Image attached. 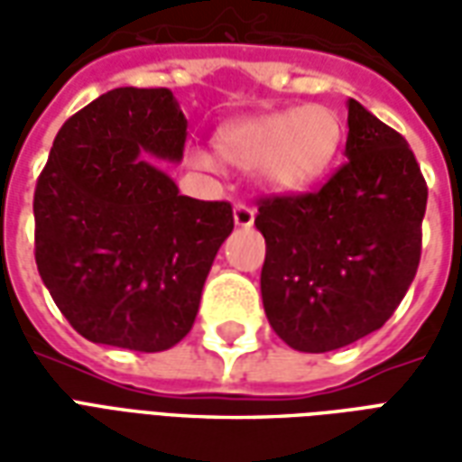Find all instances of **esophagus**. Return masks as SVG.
<instances>
[{
  "mask_svg": "<svg viewBox=\"0 0 462 462\" xmlns=\"http://www.w3.org/2000/svg\"><path fill=\"white\" fill-rule=\"evenodd\" d=\"M235 225L237 227H252L254 225V210L247 202H235Z\"/></svg>",
  "mask_w": 462,
  "mask_h": 462,
  "instance_id": "1",
  "label": "esophagus"
}]
</instances>
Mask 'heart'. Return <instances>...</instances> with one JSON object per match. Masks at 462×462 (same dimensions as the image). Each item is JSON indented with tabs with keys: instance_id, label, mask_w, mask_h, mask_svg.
<instances>
[{
	"instance_id": "b5f03b06",
	"label": "heart",
	"mask_w": 462,
	"mask_h": 462,
	"mask_svg": "<svg viewBox=\"0 0 462 462\" xmlns=\"http://www.w3.org/2000/svg\"><path fill=\"white\" fill-rule=\"evenodd\" d=\"M341 143V121L327 106H301L277 114L250 116L222 125L215 138L222 161L257 178L274 192H300L319 180ZM188 161L200 171L220 168L217 155L192 148Z\"/></svg>"
}]
</instances>
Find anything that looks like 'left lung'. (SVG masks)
Wrapping results in <instances>:
<instances>
[{
    "label": "left lung",
    "instance_id": "left-lung-1",
    "mask_svg": "<svg viewBox=\"0 0 462 462\" xmlns=\"http://www.w3.org/2000/svg\"><path fill=\"white\" fill-rule=\"evenodd\" d=\"M346 158L319 190L257 202L264 314L307 354L381 329L420 262L428 188L406 138L348 98Z\"/></svg>",
    "mask_w": 462,
    "mask_h": 462
}]
</instances>
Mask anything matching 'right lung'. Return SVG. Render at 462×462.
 Masks as SVG:
<instances>
[{
	"label": "right lung",
	"instance_id": "obj_1",
	"mask_svg": "<svg viewBox=\"0 0 462 462\" xmlns=\"http://www.w3.org/2000/svg\"><path fill=\"white\" fill-rule=\"evenodd\" d=\"M188 121L171 88H114L56 133L34 190V254L69 324L94 344L165 351L192 329L230 202L180 195Z\"/></svg>",
	"mask_w": 462,
	"mask_h": 462
}]
</instances>
